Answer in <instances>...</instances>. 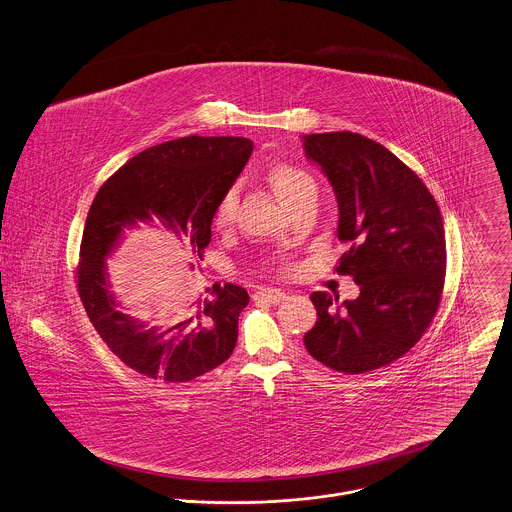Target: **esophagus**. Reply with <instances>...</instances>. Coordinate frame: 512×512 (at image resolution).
<instances>
[{
	"mask_svg": "<svg viewBox=\"0 0 512 512\" xmlns=\"http://www.w3.org/2000/svg\"><path fill=\"white\" fill-rule=\"evenodd\" d=\"M253 298H255V300L267 301V303H271V305H278V303H282V301L286 300L288 296H286V292H282V290L261 288V290H257V292H255V296H253Z\"/></svg>",
	"mask_w": 512,
	"mask_h": 512,
	"instance_id": "34e87169",
	"label": "esophagus"
}]
</instances>
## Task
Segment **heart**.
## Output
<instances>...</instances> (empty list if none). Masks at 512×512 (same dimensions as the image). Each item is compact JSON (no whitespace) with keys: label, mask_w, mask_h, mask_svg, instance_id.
<instances>
[{"label":"heart","mask_w":512,"mask_h":512,"mask_svg":"<svg viewBox=\"0 0 512 512\" xmlns=\"http://www.w3.org/2000/svg\"><path fill=\"white\" fill-rule=\"evenodd\" d=\"M267 181L271 185L272 189L276 191V195L294 211L305 203H315L317 199V193H319V185L315 176L301 168L296 164H288V162H278V164H272L271 168L267 170ZM238 201H240V193L236 187H230L218 207L214 212V228L218 232H224L228 230L234 220H236V211H238ZM280 271H288L290 265L286 261L278 263Z\"/></svg>","instance_id":"1"}]
</instances>
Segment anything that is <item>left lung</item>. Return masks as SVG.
<instances>
[{
  "mask_svg": "<svg viewBox=\"0 0 512 512\" xmlns=\"http://www.w3.org/2000/svg\"><path fill=\"white\" fill-rule=\"evenodd\" d=\"M305 152L338 197V238L350 243L334 271L354 276L360 298L313 292L317 323L307 352L356 375L410 352L443 298L447 243L441 211L414 170L383 145L352 131L305 135Z\"/></svg>",
  "mask_w": 512,
  "mask_h": 512,
  "instance_id": "1",
  "label": "left lung"
}]
</instances>
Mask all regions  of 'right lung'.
<instances>
[{"instance_id":"1","label":"right lung","mask_w":512,"mask_h":512,"mask_svg":"<svg viewBox=\"0 0 512 512\" xmlns=\"http://www.w3.org/2000/svg\"><path fill=\"white\" fill-rule=\"evenodd\" d=\"M253 151L245 137L189 135L139 152L98 189L87 214L77 292L92 327L127 367L166 385L189 383L228 360L238 319L249 303L234 284H214L209 298L185 303L162 327H145L118 309L104 276V257L123 228L156 220L180 232L203 261L212 216Z\"/></svg>"}]
</instances>
